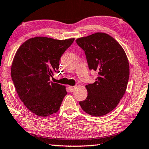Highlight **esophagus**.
I'll return each instance as SVG.
<instances>
[{"mask_svg":"<svg viewBox=\"0 0 149 149\" xmlns=\"http://www.w3.org/2000/svg\"><path fill=\"white\" fill-rule=\"evenodd\" d=\"M68 88H69L70 91L71 92H72V91H74L75 90V86H70Z\"/></svg>","mask_w":149,"mask_h":149,"instance_id":"34e87169","label":"esophagus"}]
</instances>
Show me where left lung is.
I'll use <instances>...</instances> for the list:
<instances>
[{"label": "left lung", "instance_id": "left-lung-1", "mask_svg": "<svg viewBox=\"0 0 149 149\" xmlns=\"http://www.w3.org/2000/svg\"><path fill=\"white\" fill-rule=\"evenodd\" d=\"M75 42L84 50L88 68L98 72L95 82L86 86L88 96L80 101V106L90 115H105L115 108L126 91L129 77L127 56L106 33H97Z\"/></svg>", "mask_w": 149, "mask_h": 149}]
</instances>
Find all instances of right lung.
I'll return each mask as SVG.
<instances>
[{
    "mask_svg": "<svg viewBox=\"0 0 149 149\" xmlns=\"http://www.w3.org/2000/svg\"><path fill=\"white\" fill-rule=\"evenodd\" d=\"M74 40L35 37L25 42L16 52L12 81L22 102L38 116L58 112L67 94L65 86L52 83L50 78L58 72L60 58Z\"/></svg>",
    "mask_w": 149,
    "mask_h": 149,
    "instance_id": "obj_1",
    "label": "right lung"
}]
</instances>
